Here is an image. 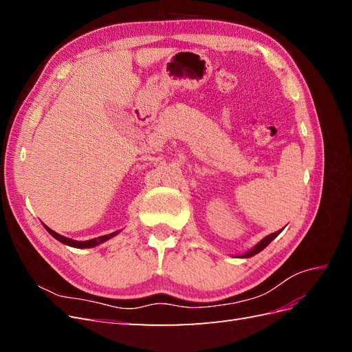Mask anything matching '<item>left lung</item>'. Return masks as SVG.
Masks as SVG:
<instances>
[{
	"label": "left lung",
	"instance_id": "left-lung-1",
	"mask_svg": "<svg viewBox=\"0 0 352 352\" xmlns=\"http://www.w3.org/2000/svg\"><path fill=\"white\" fill-rule=\"evenodd\" d=\"M280 233V230H278V232H274V233H270V235H267L265 238H263L257 245H254V247L251 248V250H248L247 252H243V254H241V255H236L238 258H250V257H252V255H255V254H258L260 251H263L265 247H267V245L278 236Z\"/></svg>",
	"mask_w": 352,
	"mask_h": 352
}]
</instances>
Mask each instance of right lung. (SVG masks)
Masks as SVG:
<instances>
[{
	"mask_svg": "<svg viewBox=\"0 0 352 352\" xmlns=\"http://www.w3.org/2000/svg\"><path fill=\"white\" fill-rule=\"evenodd\" d=\"M44 228L48 230V233L51 236H54L57 241H60L61 243H65V245H69V247H73V248H94V247H97V245H100V243H102V242H105V241H109V239H111V238H114L117 233H120V230H116V232H113V233H109V235H104V236H98V238H94V239H89V241H74V239H70V238H66V236H63V235H60V233H57V232H54L52 229H50L48 226H45L44 225Z\"/></svg>",
	"mask_w": 352,
	"mask_h": 352,
	"instance_id": "obj_1",
	"label": "right lung"
}]
</instances>
